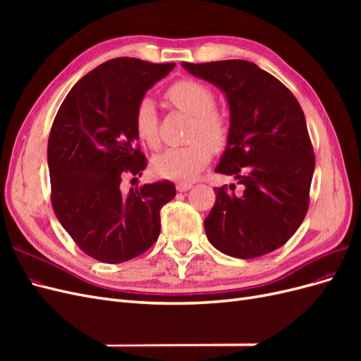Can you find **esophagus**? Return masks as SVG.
Segmentation results:
<instances>
[{
    "label": "esophagus",
    "mask_w": 361,
    "mask_h": 361,
    "mask_svg": "<svg viewBox=\"0 0 361 361\" xmlns=\"http://www.w3.org/2000/svg\"><path fill=\"white\" fill-rule=\"evenodd\" d=\"M191 187H192V183H190V182H179V183L176 185V190H178L179 192H183V191H188Z\"/></svg>",
    "instance_id": "1"
}]
</instances>
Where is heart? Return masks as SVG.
<instances>
[{
  "label": "heart",
  "mask_w": 361,
  "mask_h": 361,
  "mask_svg": "<svg viewBox=\"0 0 361 361\" xmlns=\"http://www.w3.org/2000/svg\"><path fill=\"white\" fill-rule=\"evenodd\" d=\"M166 99L179 111L192 117L188 133V140L192 143L164 150L152 159V170L159 178L190 179L209 161L211 149L220 150L226 146L231 122L223 111L215 108L214 92L200 81H176L167 89ZM134 125L138 138L150 149H158V114L149 97L137 105Z\"/></svg>",
  "instance_id": "b5f03b06"
}]
</instances>
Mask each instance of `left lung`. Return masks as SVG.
I'll return each instance as SVG.
<instances>
[{
	"mask_svg": "<svg viewBox=\"0 0 361 361\" xmlns=\"http://www.w3.org/2000/svg\"><path fill=\"white\" fill-rule=\"evenodd\" d=\"M182 66L226 93L231 134L215 171L244 187L214 188L204 220L209 243L221 253L253 259L288 243L309 209L314 155L301 106L276 76L245 60Z\"/></svg>",
	"mask_w": 361,
	"mask_h": 361,
	"instance_id": "obj_1",
	"label": "left lung"
}]
</instances>
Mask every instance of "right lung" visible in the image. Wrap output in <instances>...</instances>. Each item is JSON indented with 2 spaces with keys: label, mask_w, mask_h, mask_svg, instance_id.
<instances>
[{
  "label": "right lung",
  "mask_w": 361,
  "mask_h": 361,
  "mask_svg": "<svg viewBox=\"0 0 361 361\" xmlns=\"http://www.w3.org/2000/svg\"><path fill=\"white\" fill-rule=\"evenodd\" d=\"M173 68L130 57L108 60L72 87L54 118L52 209L75 244L104 264H122L154 245L161 207L176 195L170 180L128 194L120 190L126 174L141 176L147 166L137 145V105Z\"/></svg>",
  "instance_id": "1"
}]
</instances>
